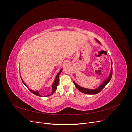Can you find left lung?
I'll return each instance as SVG.
<instances>
[{"mask_svg": "<svg viewBox=\"0 0 132 132\" xmlns=\"http://www.w3.org/2000/svg\"><path fill=\"white\" fill-rule=\"evenodd\" d=\"M96 40L97 41L98 43H101L98 40L96 39ZM112 76V62L111 70V72H110V74L109 75V77L104 81L97 88H96L95 89H87V88H83L82 87H80V86H79L78 85L76 84L75 82H74V84L76 88H77L79 91L81 92L82 93L86 94L95 95V94H97L99 93L102 90L108 85V84L110 81L111 79Z\"/></svg>", "mask_w": 132, "mask_h": 132, "instance_id": "obj_1", "label": "left lung"}]
</instances>
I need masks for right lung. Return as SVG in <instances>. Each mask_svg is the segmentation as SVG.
<instances>
[{
    "instance_id": "1",
    "label": "right lung",
    "mask_w": 132,
    "mask_h": 132,
    "mask_svg": "<svg viewBox=\"0 0 132 132\" xmlns=\"http://www.w3.org/2000/svg\"><path fill=\"white\" fill-rule=\"evenodd\" d=\"M62 71V69H61L60 71H59V73H58V74L57 75L56 78H55V80H54V81L53 83V84H52V93H51L49 95L45 96V97H46V96H49L52 95V94L54 93V92H55V90H56V89H57V86H58V84H59V74H60V73ZM21 80H22V81L23 82V84H24V85L27 87V85L25 84L24 82L23 81V80L22 79V78H21ZM27 88H28V87H27ZM28 89H29V88H28ZM29 90H30L32 93H33L34 94L36 95H37V96H41L39 95V93H38V91L34 92V91H33V90H30V89H29Z\"/></svg>"
}]
</instances>
